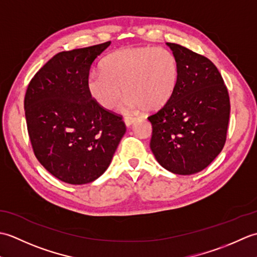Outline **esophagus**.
<instances>
[{"label":"esophagus","mask_w":257,"mask_h":257,"mask_svg":"<svg viewBox=\"0 0 257 257\" xmlns=\"http://www.w3.org/2000/svg\"><path fill=\"white\" fill-rule=\"evenodd\" d=\"M123 121H124V123H125V125H127V127H130V125H132L136 121V118H134V117H124Z\"/></svg>","instance_id":"34e87169"}]
</instances>
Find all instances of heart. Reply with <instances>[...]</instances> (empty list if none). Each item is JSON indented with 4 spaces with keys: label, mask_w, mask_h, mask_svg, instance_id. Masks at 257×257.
Listing matches in <instances>:
<instances>
[{
    "label": "heart",
    "mask_w": 257,
    "mask_h": 257,
    "mask_svg": "<svg viewBox=\"0 0 257 257\" xmlns=\"http://www.w3.org/2000/svg\"><path fill=\"white\" fill-rule=\"evenodd\" d=\"M179 65L167 48L143 46L113 52L103 59L101 72H91L87 89L98 105L112 109L122 95L124 111H152L170 100L178 84Z\"/></svg>",
    "instance_id": "b5f03b06"
}]
</instances>
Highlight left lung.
Returning <instances> with one entry per match:
<instances>
[{"label":"left lung","mask_w":257,"mask_h":257,"mask_svg":"<svg viewBox=\"0 0 257 257\" xmlns=\"http://www.w3.org/2000/svg\"><path fill=\"white\" fill-rule=\"evenodd\" d=\"M167 45L178 61L179 78L170 100L148 117L150 148L168 171L189 176L203 170L224 147L230 97L209 58L174 43Z\"/></svg>","instance_id":"obj_1"}]
</instances>
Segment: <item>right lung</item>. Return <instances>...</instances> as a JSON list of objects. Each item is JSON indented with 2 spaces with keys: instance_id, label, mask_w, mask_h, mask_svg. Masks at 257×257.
Segmentation results:
<instances>
[{
  "instance_id": "right-lung-1",
  "label": "right lung",
  "mask_w": 257,
  "mask_h": 257,
  "mask_svg": "<svg viewBox=\"0 0 257 257\" xmlns=\"http://www.w3.org/2000/svg\"><path fill=\"white\" fill-rule=\"evenodd\" d=\"M109 45L56 54L27 87L24 109L33 151L63 182L86 184L99 178L125 133L121 116L98 105L87 89L91 64Z\"/></svg>"
}]
</instances>
